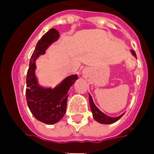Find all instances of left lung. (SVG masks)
I'll list each match as a JSON object with an SVG mask.
<instances>
[{
  "label": "left lung",
  "mask_w": 154,
  "mask_h": 154,
  "mask_svg": "<svg viewBox=\"0 0 154 154\" xmlns=\"http://www.w3.org/2000/svg\"><path fill=\"white\" fill-rule=\"evenodd\" d=\"M131 53L133 55L137 57L136 53L134 52V50H131ZM89 105H90V109H91V111L93 112V117H94V120L97 121L99 123H101V124H105V125H108V124H112V123H114L117 121L121 118V117L124 115V113H122V115H120L118 117H109L106 114H105L104 112H102L101 110L99 109L97 107L95 104H94V101H93V98H92L91 95L89 94Z\"/></svg>",
  "instance_id": "1"
}]
</instances>
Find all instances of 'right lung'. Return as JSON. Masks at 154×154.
Segmentation results:
<instances>
[{"mask_svg": "<svg viewBox=\"0 0 154 154\" xmlns=\"http://www.w3.org/2000/svg\"><path fill=\"white\" fill-rule=\"evenodd\" d=\"M60 37L59 32L51 29L37 42L30 58L26 77V100L28 106L35 118L45 124L53 125L60 121L65 113L68 91L78 77L77 74L68 76L55 88L43 87L36 77V60L44 55L47 49Z\"/></svg>", "mask_w": 154, "mask_h": 154, "instance_id": "obj_1", "label": "right lung"}]
</instances>
